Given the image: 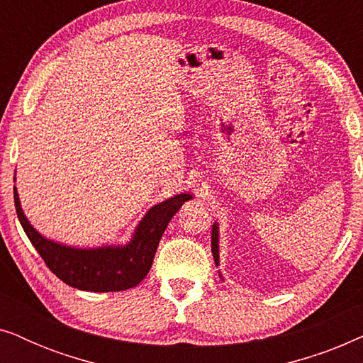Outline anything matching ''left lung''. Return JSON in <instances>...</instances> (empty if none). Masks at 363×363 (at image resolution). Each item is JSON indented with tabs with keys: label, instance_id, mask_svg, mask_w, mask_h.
Listing matches in <instances>:
<instances>
[{
	"label": "left lung",
	"instance_id": "8db88e82",
	"mask_svg": "<svg viewBox=\"0 0 363 363\" xmlns=\"http://www.w3.org/2000/svg\"><path fill=\"white\" fill-rule=\"evenodd\" d=\"M220 233H218V223H213V231H211V251H213V257H215V264H220ZM223 279V276L220 274Z\"/></svg>",
	"mask_w": 363,
	"mask_h": 363
}]
</instances>
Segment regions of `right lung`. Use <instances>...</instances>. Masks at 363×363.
Instances as JSON below:
<instances>
[{
	"label": "right lung",
	"mask_w": 363,
	"mask_h": 363,
	"mask_svg": "<svg viewBox=\"0 0 363 363\" xmlns=\"http://www.w3.org/2000/svg\"><path fill=\"white\" fill-rule=\"evenodd\" d=\"M191 198L188 193H180L152 206L138 223L127 245L81 250L54 242L39 235L24 216L14 186V206L19 223L46 266L71 287L92 292L125 291L142 282L150 271L158 242L168 223L183 203Z\"/></svg>",
	"instance_id": "1"
}]
</instances>
